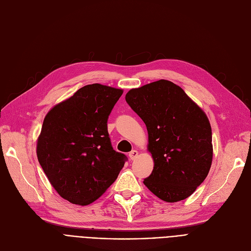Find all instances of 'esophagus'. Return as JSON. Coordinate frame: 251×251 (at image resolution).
I'll return each instance as SVG.
<instances>
[{
	"label": "esophagus",
	"mask_w": 251,
	"mask_h": 251,
	"mask_svg": "<svg viewBox=\"0 0 251 251\" xmlns=\"http://www.w3.org/2000/svg\"><path fill=\"white\" fill-rule=\"evenodd\" d=\"M137 155H138V151H132L129 152V157H130L131 160H134L135 157H137Z\"/></svg>",
	"instance_id": "34e87169"
}]
</instances>
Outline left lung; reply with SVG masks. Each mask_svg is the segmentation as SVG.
Instances as JSON below:
<instances>
[{
  "instance_id": "left-lung-1",
  "label": "left lung",
  "mask_w": 251,
  "mask_h": 251,
  "mask_svg": "<svg viewBox=\"0 0 251 251\" xmlns=\"http://www.w3.org/2000/svg\"><path fill=\"white\" fill-rule=\"evenodd\" d=\"M125 99L148 129L154 165L144 185L167 202L187 199L213 162L207 116L179 85L165 79L130 89Z\"/></svg>"
}]
</instances>
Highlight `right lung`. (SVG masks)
<instances>
[{"label": "right lung", "instance_id": "1", "mask_svg": "<svg viewBox=\"0 0 251 251\" xmlns=\"http://www.w3.org/2000/svg\"><path fill=\"white\" fill-rule=\"evenodd\" d=\"M123 89L88 84L46 115L36 155L64 200L87 205L117 179L126 156L113 150L107 121Z\"/></svg>", "mask_w": 251, "mask_h": 251}]
</instances>
